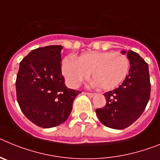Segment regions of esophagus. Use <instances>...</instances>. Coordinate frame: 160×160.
I'll list each match as a JSON object with an SVG mask.
<instances>
[{
    "label": "esophagus",
    "mask_w": 160,
    "mask_h": 160,
    "mask_svg": "<svg viewBox=\"0 0 160 160\" xmlns=\"http://www.w3.org/2000/svg\"><path fill=\"white\" fill-rule=\"evenodd\" d=\"M85 94H87V95L89 96V97H90V98H92V97H94V93H90V92H85Z\"/></svg>",
    "instance_id": "obj_1"
}]
</instances>
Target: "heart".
I'll list each match as a JSON object with an SVG mask.
<instances>
[{
	"label": "heart",
	"instance_id": "heart-1",
	"mask_svg": "<svg viewBox=\"0 0 160 160\" xmlns=\"http://www.w3.org/2000/svg\"><path fill=\"white\" fill-rule=\"evenodd\" d=\"M129 70V59L119 52H89L77 60L65 58L62 63L63 75L72 87H78L91 73L93 84L99 85L102 90H112L125 80Z\"/></svg>",
	"mask_w": 160,
	"mask_h": 160
}]
</instances>
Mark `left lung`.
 Masks as SVG:
<instances>
[{
	"mask_svg": "<svg viewBox=\"0 0 160 160\" xmlns=\"http://www.w3.org/2000/svg\"><path fill=\"white\" fill-rule=\"evenodd\" d=\"M127 55L130 61L128 77L118 88L104 94L106 105L96 110L102 123L113 129H124L135 122L146 108L151 95L148 64L132 50Z\"/></svg>",
	"mask_w": 160,
	"mask_h": 160,
	"instance_id": "left-lung-1",
	"label": "left lung"
}]
</instances>
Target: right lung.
<instances>
[{"mask_svg": "<svg viewBox=\"0 0 160 160\" xmlns=\"http://www.w3.org/2000/svg\"><path fill=\"white\" fill-rule=\"evenodd\" d=\"M53 45L35 49L20 62L17 99L26 118L38 127L50 128L64 122L81 91L68 89L62 73L61 50Z\"/></svg>", "mask_w": 160, "mask_h": 160, "instance_id": "right-lung-1", "label": "right lung"}]
</instances>
